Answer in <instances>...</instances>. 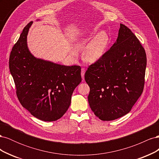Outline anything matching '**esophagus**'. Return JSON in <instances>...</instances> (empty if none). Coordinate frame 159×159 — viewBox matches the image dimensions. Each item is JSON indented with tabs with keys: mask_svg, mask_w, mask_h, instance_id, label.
I'll return each mask as SVG.
<instances>
[{
	"mask_svg": "<svg viewBox=\"0 0 159 159\" xmlns=\"http://www.w3.org/2000/svg\"><path fill=\"white\" fill-rule=\"evenodd\" d=\"M85 69L82 68H81V78H82V80H84V75H85Z\"/></svg>",
	"mask_w": 159,
	"mask_h": 159,
	"instance_id": "34e87169",
	"label": "esophagus"
}]
</instances>
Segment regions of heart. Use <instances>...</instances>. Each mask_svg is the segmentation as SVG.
<instances>
[{"label": "heart", "mask_w": 159, "mask_h": 159, "mask_svg": "<svg viewBox=\"0 0 159 159\" xmlns=\"http://www.w3.org/2000/svg\"><path fill=\"white\" fill-rule=\"evenodd\" d=\"M91 40L86 46L84 52V58L89 62H95L101 59L107 48L109 44V37L106 33L102 32L97 35L91 34L86 40Z\"/></svg>", "instance_id": "heart-1"}]
</instances>
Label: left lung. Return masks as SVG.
Segmentation results:
<instances>
[{"label": "left lung", "instance_id": "obj_1", "mask_svg": "<svg viewBox=\"0 0 159 159\" xmlns=\"http://www.w3.org/2000/svg\"><path fill=\"white\" fill-rule=\"evenodd\" d=\"M147 56L140 41L120 24L117 42L85 74L90 88L88 102L102 121L128 113L143 93Z\"/></svg>", "mask_w": 159, "mask_h": 159}]
</instances>
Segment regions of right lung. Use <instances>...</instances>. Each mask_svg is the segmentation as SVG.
Listing matches in <instances>:
<instances>
[{"mask_svg": "<svg viewBox=\"0 0 159 159\" xmlns=\"http://www.w3.org/2000/svg\"><path fill=\"white\" fill-rule=\"evenodd\" d=\"M32 24L24 28L13 46L9 69L22 107L42 121H54L70 107L73 91L81 81V67L61 66L34 57L26 42Z\"/></svg>", "mask_w": 159, "mask_h": 159, "instance_id": "right-lung-1", "label": "right lung"}]
</instances>
